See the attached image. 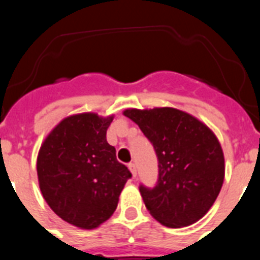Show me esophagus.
Returning <instances> with one entry per match:
<instances>
[{
	"label": "esophagus",
	"mask_w": 260,
	"mask_h": 260,
	"mask_svg": "<svg viewBox=\"0 0 260 260\" xmlns=\"http://www.w3.org/2000/svg\"><path fill=\"white\" fill-rule=\"evenodd\" d=\"M128 169H129V171L132 172L133 177H136V175H137V169H136V165L135 164H128Z\"/></svg>",
	"instance_id": "esophagus-1"
}]
</instances>
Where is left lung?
Returning a JSON list of instances; mask_svg holds the SVG:
<instances>
[{"label": "left lung", "mask_w": 260, "mask_h": 260, "mask_svg": "<svg viewBox=\"0 0 260 260\" xmlns=\"http://www.w3.org/2000/svg\"><path fill=\"white\" fill-rule=\"evenodd\" d=\"M156 151L158 179L154 187L140 185L149 214L169 228L200 220L216 200L225 167L224 154L210 128L175 108L127 109Z\"/></svg>", "instance_id": "8db88e82"}]
</instances>
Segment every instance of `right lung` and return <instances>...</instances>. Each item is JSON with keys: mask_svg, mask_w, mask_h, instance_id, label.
I'll return each mask as SVG.
<instances>
[{"mask_svg": "<svg viewBox=\"0 0 260 260\" xmlns=\"http://www.w3.org/2000/svg\"><path fill=\"white\" fill-rule=\"evenodd\" d=\"M113 117L95 113L62 119L44 141L38 156L41 193L51 210L74 226L94 229L117 209L129 170L107 142Z\"/></svg>", "mask_w": 260, "mask_h": 260, "instance_id": "add662e5", "label": "right lung"}]
</instances>
